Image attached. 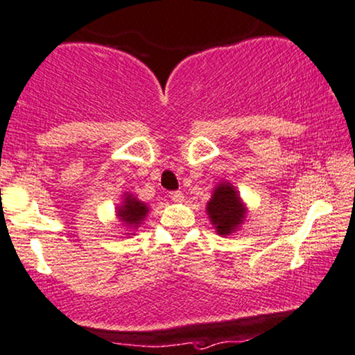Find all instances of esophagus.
Segmentation results:
<instances>
[{
    "label": "esophagus",
    "mask_w": 355,
    "mask_h": 355,
    "mask_svg": "<svg viewBox=\"0 0 355 355\" xmlns=\"http://www.w3.org/2000/svg\"><path fill=\"white\" fill-rule=\"evenodd\" d=\"M168 196H170V200L177 201V203H180V201L185 200V196H183L182 191H170Z\"/></svg>",
    "instance_id": "esophagus-1"
}]
</instances>
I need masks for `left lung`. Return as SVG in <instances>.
<instances>
[{
  "instance_id": "1",
  "label": "left lung",
  "mask_w": 355,
  "mask_h": 355,
  "mask_svg": "<svg viewBox=\"0 0 355 355\" xmlns=\"http://www.w3.org/2000/svg\"><path fill=\"white\" fill-rule=\"evenodd\" d=\"M208 214L219 234H230L244 219V208L230 183H221L208 203Z\"/></svg>"
}]
</instances>
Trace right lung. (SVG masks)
<instances>
[{"instance_id": "right-lung-1", "label": "right lung", "mask_w": 355, "mask_h": 355, "mask_svg": "<svg viewBox=\"0 0 355 355\" xmlns=\"http://www.w3.org/2000/svg\"><path fill=\"white\" fill-rule=\"evenodd\" d=\"M147 211L149 209H147V206L142 201L132 198V196H125L124 205L119 208L118 214L121 221L128 224H139L146 218Z\"/></svg>"}]
</instances>
